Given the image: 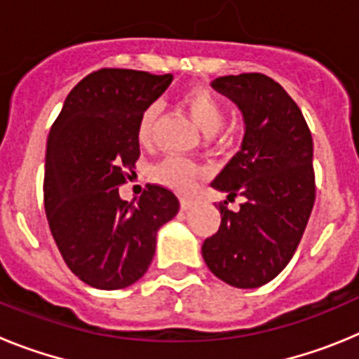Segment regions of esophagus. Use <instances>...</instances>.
I'll list each match as a JSON object with an SVG mask.
<instances>
[{
	"label": "esophagus",
	"mask_w": 359,
	"mask_h": 359,
	"mask_svg": "<svg viewBox=\"0 0 359 359\" xmlns=\"http://www.w3.org/2000/svg\"><path fill=\"white\" fill-rule=\"evenodd\" d=\"M194 203L196 201L192 198H185V196H183V198H180V205H182V210H189V208L192 207Z\"/></svg>",
	"instance_id": "obj_1"
}]
</instances>
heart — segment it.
Segmentation results:
<instances>
[{
	"mask_svg": "<svg viewBox=\"0 0 359 359\" xmlns=\"http://www.w3.org/2000/svg\"><path fill=\"white\" fill-rule=\"evenodd\" d=\"M182 106L185 107L187 115L194 122L196 128L203 135L212 136L221 129L224 122V107L217 97L208 88H190L182 95ZM158 116V106L151 104L142 111L138 123H136V138L142 145H149L154 133V122ZM203 176V169L194 161L185 158L169 156L152 167V177L161 185H167L174 190L192 189L194 183Z\"/></svg>",
	"mask_w": 359,
	"mask_h": 359,
	"instance_id": "b5f03b06",
	"label": "heart"
}]
</instances>
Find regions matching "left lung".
Listing matches in <instances>:
<instances>
[{
  "label": "left lung",
  "mask_w": 359,
  "mask_h": 359,
  "mask_svg": "<svg viewBox=\"0 0 359 359\" xmlns=\"http://www.w3.org/2000/svg\"><path fill=\"white\" fill-rule=\"evenodd\" d=\"M212 88L239 106L246 126L241 151L212 187L228 201H246L237 212L219 203L221 224L201 253L215 277L250 290L273 280L302 239L316 194L313 138L300 107L271 77L226 75Z\"/></svg>",
  "instance_id": "left-lung-1"
}]
</instances>
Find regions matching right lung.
<instances>
[{"label": "right lung", "instance_id": "right-lung-1", "mask_svg": "<svg viewBox=\"0 0 359 359\" xmlns=\"http://www.w3.org/2000/svg\"><path fill=\"white\" fill-rule=\"evenodd\" d=\"M172 75L102 68L82 79L53 122L44 165V210L62 259L88 286L122 290L142 278L156 231L180 210L172 190L149 183L138 203L118 187L140 158L136 123Z\"/></svg>", "mask_w": 359, "mask_h": 359}]
</instances>
